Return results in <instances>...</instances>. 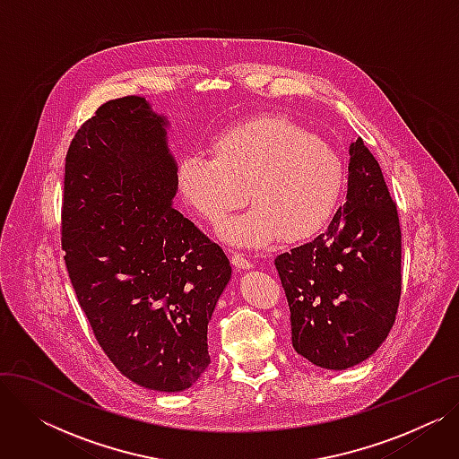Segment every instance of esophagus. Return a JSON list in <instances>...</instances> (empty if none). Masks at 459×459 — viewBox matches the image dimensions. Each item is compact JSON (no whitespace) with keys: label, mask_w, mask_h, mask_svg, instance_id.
Returning <instances> with one entry per match:
<instances>
[{"label":"esophagus","mask_w":459,"mask_h":459,"mask_svg":"<svg viewBox=\"0 0 459 459\" xmlns=\"http://www.w3.org/2000/svg\"><path fill=\"white\" fill-rule=\"evenodd\" d=\"M232 266L236 270H249V268H253V264L242 253H234L232 255Z\"/></svg>","instance_id":"34e87169"}]
</instances>
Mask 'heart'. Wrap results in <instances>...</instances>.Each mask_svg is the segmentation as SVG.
I'll return each instance as SVG.
<instances>
[{
	"label": "heart",
	"instance_id": "b5f03b06",
	"mask_svg": "<svg viewBox=\"0 0 459 459\" xmlns=\"http://www.w3.org/2000/svg\"><path fill=\"white\" fill-rule=\"evenodd\" d=\"M212 154L180 160L177 186L184 204L217 225L244 206H253L221 227L232 246L266 247L316 236L341 203L346 171L333 144L281 115L244 120L217 135Z\"/></svg>",
	"mask_w": 459,
	"mask_h": 459
}]
</instances>
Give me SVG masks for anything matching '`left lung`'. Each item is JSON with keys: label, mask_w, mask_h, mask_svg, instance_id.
Listing matches in <instances>:
<instances>
[{"label": "left lung", "mask_w": 459, "mask_h": 459, "mask_svg": "<svg viewBox=\"0 0 459 459\" xmlns=\"http://www.w3.org/2000/svg\"><path fill=\"white\" fill-rule=\"evenodd\" d=\"M290 307L294 350L344 370L387 339L402 294L396 203L363 139L350 147L348 201L327 230L275 258Z\"/></svg>", "instance_id": "8db88e82"}]
</instances>
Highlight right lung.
<instances>
[{
  "instance_id": "1",
  "label": "right lung",
  "mask_w": 459,
  "mask_h": 459,
  "mask_svg": "<svg viewBox=\"0 0 459 459\" xmlns=\"http://www.w3.org/2000/svg\"><path fill=\"white\" fill-rule=\"evenodd\" d=\"M165 117L141 96L102 104L65 158L61 247L108 359L134 383L189 389L210 365L208 322L232 268L173 208Z\"/></svg>"
}]
</instances>
